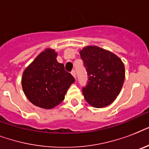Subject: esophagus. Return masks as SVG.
Returning <instances> with one entry per match:
<instances>
[{
  "label": "esophagus",
  "instance_id": "1",
  "mask_svg": "<svg viewBox=\"0 0 149 149\" xmlns=\"http://www.w3.org/2000/svg\"><path fill=\"white\" fill-rule=\"evenodd\" d=\"M71 74L73 76V77H74L75 79H76V71L75 70H72V72H71Z\"/></svg>",
  "mask_w": 149,
  "mask_h": 149
}]
</instances>
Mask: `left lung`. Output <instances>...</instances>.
<instances>
[{
    "instance_id": "left-lung-1",
    "label": "left lung",
    "mask_w": 149,
    "mask_h": 149,
    "mask_svg": "<svg viewBox=\"0 0 149 149\" xmlns=\"http://www.w3.org/2000/svg\"><path fill=\"white\" fill-rule=\"evenodd\" d=\"M88 76L83 87L86 101L92 107L108 106L120 93L125 81V65L115 54L97 46H86L79 52Z\"/></svg>"
}]
</instances>
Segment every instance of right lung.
<instances>
[{
	"mask_svg": "<svg viewBox=\"0 0 149 149\" xmlns=\"http://www.w3.org/2000/svg\"><path fill=\"white\" fill-rule=\"evenodd\" d=\"M52 49L42 52L24 70L22 89L29 101L41 108L52 109L63 101L74 77L56 60Z\"/></svg>",
	"mask_w": 149,
	"mask_h": 149,
	"instance_id": "add662e5",
	"label": "right lung"
}]
</instances>
